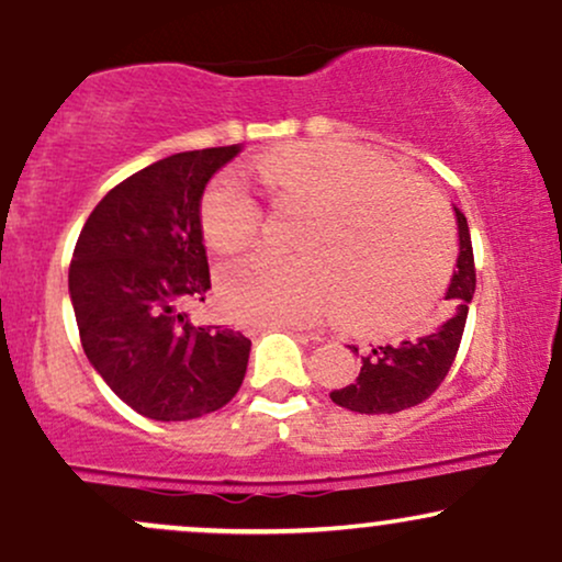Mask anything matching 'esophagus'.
Instances as JSON below:
<instances>
[{"label":"esophagus","mask_w":562,"mask_h":562,"mask_svg":"<svg viewBox=\"0 0 562 562\" xmlns=\"http://www.w3.org/2000/svg\"><path fill=\"white\" fill-rule=\"evenodd\" d=\"M274 327H282V330H290L293 335H299V338H306V340H319L317 335H314V333H306V330H303V327H299V325H288V322H277Z\"/></svg>","instance_id":"34e87169"}]
</instances>
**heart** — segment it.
Listing matches in <instances>:
<instances>
[{"label":"heart","mask_w":562,"mask_h":562,"mask_svg":"<svg viewBox=\"0 0 562 562\" xmlns=\"http://www.w3.org/2000/svg\"><path fill=\"white\" fill-rule=\"evenodd\" d=\"M256 173L280 203L312 209L299 259L254 250L218 267L224 308L240 322H308L340 306L346 322L396 333L434 306L451 267L447 205L417 177L346 142H299L269 153ZM261 209L235 173L200 200V229L214 250L254 240Z\"/></svg>","instance_id":"b5f03b06"}]
</instances>
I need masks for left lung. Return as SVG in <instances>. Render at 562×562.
Returning a JSON list of instances; mask_svg holds the SVG:
<instances>
[{"label":"left lung","mask_w":562,"mask_h":562,"mask_svg":"<svg viewBox=\"0 0 562 562\" xmlns=\"http://www.w3.org/2000/svg\"><path fill=\"white\" fill-rule=\"evenodd\" d=\"M460 256L447 288V312L430 333L398 344L375 346L362 357V370L353 383L330 391V398L344 409L359 415H393L409 409L434 393L447 378L465 330L468 306L475 293L473 243H470L468 218L454 205ZM359 353L357 346H351Z\"/></svg>","instance_id":"1"}]
</instances>
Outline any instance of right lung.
I'll use <instances>...</instances> for the list:
<instances>
[{
  "mask_svg": "<svg viewBox=\"0 0 562 562\" xmlns=\"http://www.w3.org/2000/svg\"><path fill=\"white\" fill-rule=\"evenodd\" d=\"M243 145L156 160L115 184L83 224L68 272L81 346L121 402L160 423L222 409L240 391L250 340L192 325L211 288L200 200Z\"/></svg>",
  "mask_w": 562,
  "mask_h": 562,
  "instance_id": "add662e5",
  "label": "right lung"
}]
</instances>
